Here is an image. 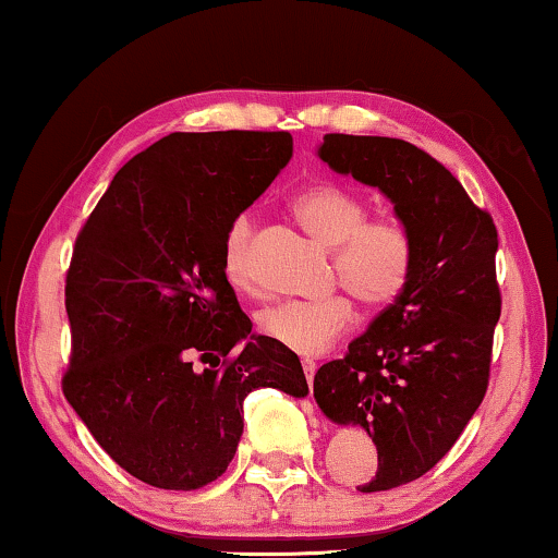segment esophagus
<instances>
[{
    "instance_id": "obj_1",
    "label": "esophagus",
    "mask_w": 558,
    "mask_h": 558,
    "mask_svg": "<svg viewBox=\"0 0 558 558\" xmlns=\"http://www.w3.org/2000/svg\"><path fill=\"white\" fill-rule=\"evenodd\" d=\"M302 368H304V376H307V384L312 386V380H315V371H317V363L315 361H302Z\"/></svg>"
}]
</instances>
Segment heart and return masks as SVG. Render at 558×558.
<instances>
[{
	"label": "heart",
	"instance_id": "obj_1",
	"mask_svg": "<svg viewBox=\"0 0 558 558\" xmlns=\"http://www.w3.org/2000/svg\"><path fill=\"white\" fill-rule=\"evenodd\" d=\"M294 216L312 235L335 248V279L345 284L365 307L384 310L409 287L416 266V243L399 218H368V205L350 190L317 185L302 190L292 203ZM254 218L241 213L228 226L223 269L233 287H254L251 269ZM355 323V304L335 292L319 300H284L258 315L266 338L300 355H319Z\"/></svg>",
	"mask_w": 558,
	"mask_h": 558
}]
</instances>
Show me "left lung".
I'll list each match as a JSON object with an SVG mask.
<instances>
[{
	"label": "left lung",
	"mask_w": 558,
	"mask_h": 558,
	"mask_svg": "<svg viewBox=\"0 0 558 558\" xmlns=\"http://www.w3.org/2000/svg\"><path fill=\"white\" fill-rule=\"evenodd\" d=\"M317 155L335 172L378 187L416 243L403 294L345 357L315 373L325 416L363 426L378 449L376 475L357 490H391L426 475L485 399L500 319L498 231L460 180L414 144L325 134Z\"/></svg>",
	"instance_id": "left-lung-1"
}]
</instances>
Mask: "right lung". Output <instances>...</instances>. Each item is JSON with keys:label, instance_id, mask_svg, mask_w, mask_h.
Masks as SVG:
<instances>
[{"label": "right lung", "instance_id": "right-lung-1", "mask_svg": "<svg viewBox=\"0 0 558 558\" xmlns=\"http://www.w3.org/2000/svg\"><path fill=\"white\" fill-rule=\"evenodd\" d=\"M289 157V132L162 136L121 167L75 239L63 393L142 483H213L233 460L251 391L310 393L296 353L251 335L223 269L228 226Z\"/></svg>", "mask_w": 558, "mask_h": 558}]
</instances>
